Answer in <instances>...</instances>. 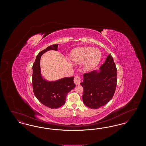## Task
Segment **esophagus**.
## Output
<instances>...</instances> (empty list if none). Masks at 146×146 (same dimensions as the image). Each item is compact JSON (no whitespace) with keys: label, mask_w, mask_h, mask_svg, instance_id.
<instances>
[{"label":"esophagus","mask_w":146,"mask_h":146,"mask_svg":"<svg viewBox=\"0 0 146 146\" xmlns=\"http://www.w3.org/2000/svg\"><path fill=\"white\" fill-rule=\"evenodd\" d=\"M74 82L76 85L80 84V82H81V78H80V76H75L74 79Z\"/></svg>","instance_id":"34e87169"}]
</instances>
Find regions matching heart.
I'll return each instance as SVG.
<instances>
[{
    "label": "heart",
    "mask_w": 146,
    "mask_h": 146,
    "mask_svg": "<svg viewBox=\"0 0 146 146\" xmlns=\"http://www.w3.org/2000/svg\"><path fill=\"white\" fill-rule=\"evenodd\" d=\"M71 62L79 64L86 61L85 70H91L94 69L101 59V53L97 49L91 47H83L74 49L70 56Z\"/></svg>",
    "instance_id": "b5f03b06"
}]
</instances>
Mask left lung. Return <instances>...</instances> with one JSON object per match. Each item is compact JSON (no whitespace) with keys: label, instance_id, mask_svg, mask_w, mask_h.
<instances>
[{"label":"left lung","instance_id":"left-lung-1","mask_svg":"<svg viewBox=\"0 0 146 146\" xmlns=\"http://www.w3.org/2000/svg\"><path fill=\"white\" fill-rule=\"evenodd\" d=\"M101 71L84 74L83 101L91 109H98L107 104L113 96L117 86V67L111 54L100 67Z\"/></svg>","mask_w":146,"mask_h":146}]
</instances>
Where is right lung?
<instances>
[{"label": "right lung", "instance_id": "1", "mask_svg": "<svg viewBox=\"0 0 146 146\" xmlns=\"http://www.w3.org/2000/svg\"><path fill=\"white\" fill-rule=\"evenodd\" d=\"M57 47L58 44H54L40 51L36 56L32 67V85L34 94L42 104L51 108H57L64 104L68 93L76 86L73 82V76L64 78L53 82H47L41 76V56L50 50L56 51Z\"/></svg>", "mask_w": 146, "mask_h": 146}]
</instances>
